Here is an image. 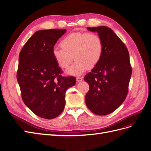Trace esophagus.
Segmentation results:
<instances>
[{
  "label": "esophagus",
  "mask_w": 151,
  "mask_h": 151,
  "mask_svg": "<svg viewBox=\"0 0 151 151\" xmlns=\"http://www.w3.org/2000/svg\"><path fill=\"white\" fill-rule=\"evenodd\" d=\"M76 81L77 82H81V81H83V77H77L76 78Z\"/></svg>",
  "instance_id": "esophagus-1"
}]
</instances>
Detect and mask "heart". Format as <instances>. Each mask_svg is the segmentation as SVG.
Returning a JSON list of instances; mask_svg holds the SVG:
<instances>
[{
	"label": "heart",
	"instance_id": "heart-1",
	"mask_svg": "<svg viewBox=\"0 0 151 151\" xmlns=\"http://www.w3.org/2000/svg\"><path fill=\"white\" fill-rule=\"evenodd\" d=\"M61 48H54L53 57L57 64L63 69L69 67L67 74L78 76L88 68H93L101 60L103 52L101 38L93 32H75L67 35L60 43Z\"/></svg>",
	"mask_w": 151,
	"mask_h": 151
}]
</instances>
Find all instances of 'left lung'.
<instances>
[{"label": "left lung", "instance_id": "obj_1", "mask_svg": "<svg viewBox=\"0 0 151 151\" xmlns=\"http://www.w3.org/2000/svg\"><path fill=\"white\" fill-rule=\"evenodd\" d=\"M97 32L103 43L101 60L84 77L89 89L85 102L98 115L113 112L125 101L132 75L129 53L125 45L106 26L87 28Z\"/></svg>", "mask_w": 151, "mask_h": 151}]
</instances>
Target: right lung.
<instances>
[{
  "label": "right lung",
  "mask_w": 151,
  "mask_h": 151,
  "mask_svg": "<svg viewBox=\"0 0 151 151\" xmlns=\"http://www.w3.org/2000/svg\"><path fill=\"white\" fill-rule=\"evenodd\" d=\"M66 29L36 31L27 41L19 56L17 80L22 101L37 116L53 119L65 104V92L76 84L74 77H63L52 51Z\"/></svg>",
  "instance_id": "right-lung-1"
}]
</instances>
